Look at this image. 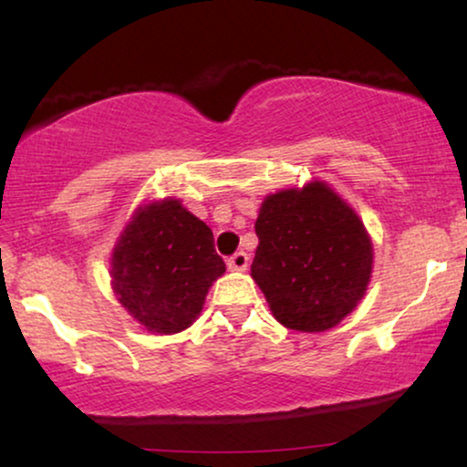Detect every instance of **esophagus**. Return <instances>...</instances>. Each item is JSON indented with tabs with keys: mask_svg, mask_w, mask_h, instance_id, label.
<instances>
[{
	"mask_svg": "<svg viewBox=\"0 0 467 467\" xmlns=\"http://www.w3.org/2000/svg\"><path fill=\"white\" fill-rule=\"evenodd\" d=\"M227 267L232 272H244L246 267H248V254L244 253V251H238V253H234L232 257L227 259Z\"/></svg>",
	"mask_w": 467,
	"mask_h": 467,
	"instance_id": "1",
	"label": "esophagus"
}]
</instances>
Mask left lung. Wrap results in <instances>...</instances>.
I'll return each instance as SVG.
<instances>
[{
  "label": "left lung",
  "mask_w": 467,
  "mask_h": 467,
  "mask_svg": "<svg viewBox=\"0 0 467 467\" xmlns=\"http://www.w3.org/2000/svg\"><path fill=\"white\" fill-rule=\"evenodd\" d=\"M251 276L285 327H336L366 296L372 240L353 208L321 181L267 195L254 223Z\"/></svg>",
  "instance_id": "8db88e82"
}]
</instances>
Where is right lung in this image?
I'll use <instances>...</instances> for the list:
<instances>
[{"label": "right lung", "instance_id": "obj_1", "mask_svg": "<svg viewBox=\"0 0 467 467\" xmlns=\"http://www.w3.org/2000/svg\"><path fill=\"white\" fill-rule=\"evenodd\" d=\"M223 272L225 261L214 251L210 227L174 197L140 206L110 261L119 302L155 334L193 325Z\"/></svg>", "mask_w": 467, "mask_h": 467}]
</instances>
